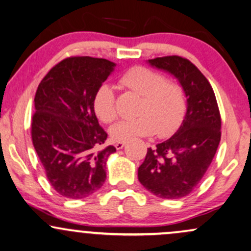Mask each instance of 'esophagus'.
I'll use <instances>...</instances> for the list:
<instances>
[{
	"label": "esophagus",
	"instance_id": "obj_1",
	"mask_svg": "<svg viewBox=\"0 0 251 251\" xmlns=\"http://www.w3.org/2000/svg\"><path fill=\"white\" fill-rule=\"evenodd\" d=\"M116 148L117 149H118V151H119V149H123L124 148V146H125V142H123V141H118V142H116Z\"/></svg>",
	"mask_w": 251,
	"mask_h": 251
}]
</instances>
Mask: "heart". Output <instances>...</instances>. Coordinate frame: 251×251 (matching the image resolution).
<instances>
[{"mask_svg":"<svg viewBox=\"0 0 251 251\" xmlns=\"http://www.w3.org/2000/svg\"><path fill=\"white\" fill-rule=\"evenodd\" d=\"M122 87L140 95L135 118L120 120L110 129L116 141H128L136 136L151 135L156 132L166 135L177 127L185 111V95L183 88L175 82L167 81L166 76L151 69L136 66L120 76ZM94 110L104 123L117 118L115 88L100 84L94 96Z\"/></svg>","mask_w":251,"mask_h":251,"instance_id":"heart-1","label":"heart"}]
</instances>
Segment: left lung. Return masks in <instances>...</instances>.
<instances>
[{"label":"left lung","instance_id":"left-lung-1","mask_svg":"<svg viewBox=\"0 0 251 251\" xmlns=\"http://www.w3.org/2000/svg\"><path fill=\"white\" fill-rule=\"evenodd\" d=\"M147 62L178 81L186 97V112L175 134L148 148L138 178L158 198L179 199L196 189L217 153L220 113L210 82L188 59L173 55Z\"/></svg>","mask_w":251,"mask_h":251}]
</instances>
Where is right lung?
I'll return each mask as SVG.
<instances>
[{"mask_svg":"<svg viewBox=\"0 0 251 251\" xmlns=\"http://www.w3.org/2000/svg\"><path fill=\"white\" fill-rule=\"evenodd\" d=\"M116 63L91 56L67 58L38 85L31 135L50 185L69 199L89 197L103 186L107 134L98 124L94 96Z\"/></svg>","mask_w":251,"mask_h":251,"instance_id":"add662e5","label":"right lung"}]
</instances>
